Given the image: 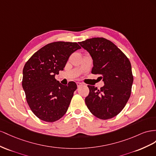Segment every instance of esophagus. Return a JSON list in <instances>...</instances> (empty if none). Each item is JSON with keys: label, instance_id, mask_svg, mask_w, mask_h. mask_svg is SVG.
Here are the masks:
<instances>
[{"label": "esophagus", "instance_id": "1", "mask_svg": "<svg viewBox=\"0 0 156 156\" xmlns=\"http://www.w3.org/2000/svg\"><path fill=\"white\" fill-rule=\"evenodd\" d=\"M76 85H77L78 87H80L82 86V83L80 82H76Z\"/></svg>", "mask_w": 156, "mask_h": 156}]
</instances>
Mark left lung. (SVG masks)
Here are the masks:
<instances>
[{"label":"left lung","mask_w":156,"mask_h":156,"mask_svg":"<svg viewBox=\"0 0 156 156\" xmlns=\"http://www.w3.org/2000/svg\"><path fill=\"white\" fill-rule=\"evenodd\" d=\"M79 44L92 57L91 73L101 75L105 83L100 90L87 86L90 93L86 104L95 117L112 118L125 107L131 96L133 76L130 61L113 42L105 38H89Z\"/></svg>","instance_id":"left-lung-1"}]
</instances>
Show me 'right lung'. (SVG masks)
I'll return each instance as SVG.
<instances>
[{
  "label": "right lung",
  "mask_w": 156,
  "mask_h": 156,
  "mask_svg": "<svg viewBox=\"0 0 156 156\" xmlns=\"http://www.w3.org/2000/svg\"><path fill=\"white\" fill-rule=\"evenodd\" d=\"M80 48L76 42H51L26 62L22 86L30 110L41 120L54 122L67 111L77 86L74 82L62 85L55 76L63 70L70 55Z\"/></svg>",
  "instance_id": "1"
}]
</instances>
